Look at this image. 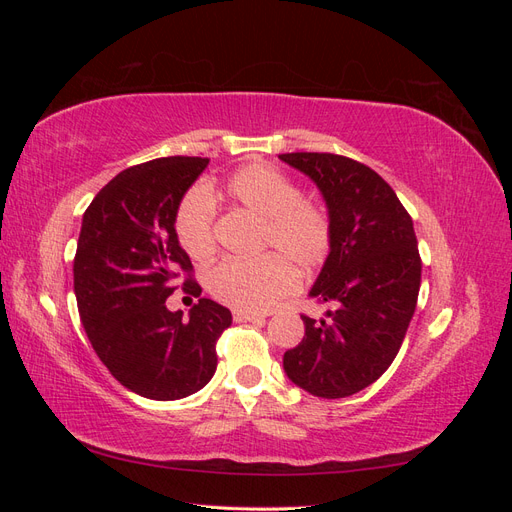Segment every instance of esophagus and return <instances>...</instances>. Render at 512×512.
Returning a JSON list of instances; mask_svg holds the SVG:
<instances>
[{
    "label": "esophagus",
    "instance_id": "esophagus-1",
    "mask_svg": "<svg viewBox=\"0 0 512 512\" xmlns=\"http://www.w3.org/2000/svg\"><path fill=\"white\" fill-rule=\"evenodd\" d=\"M232 318L237 322H262L267 316L258 312H243V309H235V312H232Z\"/></svg>",
    "mask_w": 512,
    "mask_h": 512
}]
</instances>
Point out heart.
Returning <instances> with one entry per match:
<instances>
[{"label": "heart", "mask_w": 512, "mask_h": 512, "mask_svg": "<svg viewBox=\"0 0 512 512\" xmlns=\"http://www.w3.org/2000/svg\"><path fill=\"white\" fill-rule=\"evenodd\" d=\"M226 196L262 218L256 258H226L205 273L213 299L243 312H265L299 284V271L309 273L327 262L333 247L329 211L303 196L299 183L269 164H247L224 183ZM177 239L194 260L215 252V205L211 194L196 185L183 196L175 218Z\"/></svg>", "instance_id": "1"}]
</instances>
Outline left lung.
<instances>
[{"mask_svg": "<svg viewBox=\"0 0 512 512\" xmlns=\"http://www.w3.org/2000/svg\"><path fill=\"white\" fill-rule=\"evenodd\" d=\"M327 200L333 247L312 297L327 318L301 316V344L284 354L288 378L324 399L376 382L404 342L421 288L410 213L376 170L337 153H282Z\"/></svg>", "mask_w": 512, "mask_h": 512, "instance_id": "left-lung-1", "label": "left lung"}]
</instances>
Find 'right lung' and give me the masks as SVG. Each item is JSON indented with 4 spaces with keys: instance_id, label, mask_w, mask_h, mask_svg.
Masks as SVG:
<instances>
[{
    "instance_id": "obj_1",
    "label": "right lung",
    "mask_w": 512,
    "mask_h": 512,
    "mask_svg": "<svg viewBox=\"0 0 512 512\" xmlns=\"http://www.w3.org/2000/svg\"><path fill=\"white\" fill-rule=\"evenodd\" d=\"M207 164L173 156L130 166L83 215L74 256L81 322L115 380L147 399L173 401L203 389L218 367L215 344L232 322L211 299H198L190 318L166 307L179 286L200 297L175 218Z\"/></svg>"
}]
</instances>
